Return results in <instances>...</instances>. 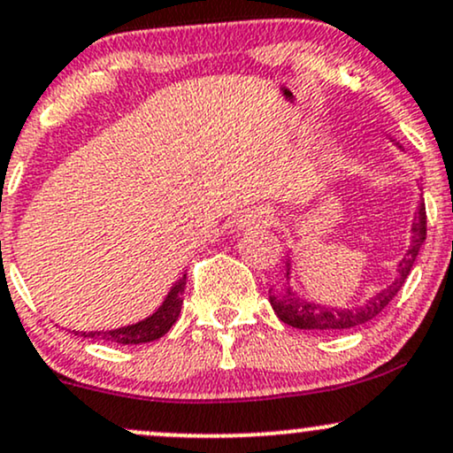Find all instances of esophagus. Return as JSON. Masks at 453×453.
<instances>
[{
	"label": "esophagus",
	"instance_id": "obj_1",
	"mask_svg": "<svg viewBox=\"0 0 453 453\" xmlns=\"http://www.w3.org/2000/svg\"><path fill=\"white\" fill-rule=\"evenodd\" d=\"M274 221V215H272L270 209H265V206H257V209H250L247 215H244V219H241V226L242 227H261V226H270V223Z\"/></svg>",
	"mask_w": 453,
	"mask_h": 453
}]
</instances>
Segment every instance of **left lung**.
<instances>
[{
	"label": "left lung",
	"instance_id": "8db88e82",
	"mask_svg": "<svg viewBox=\"0 0 453 453\" xmlns=\"http://www.w3.org/2000/svg\"><path fill=\"white\" fill-rule=\"evenodd\" d=\"M426 241V209L419 206L416 219H413L411 227V244L407 249V253L403 255L399 264V274L392 280V285L382 288L380 293L369 299L363 308L357 310H335V308H323L319 303H308L303 299H299L296 293L282 288L280 293H270V303L274 308V312L282 323L296 326V329H308V331H344L352 329V326H361L369 320H373L375 316L382 314L384 308L388 306L392 299L396 297V293L401 291V287L405 285L407 276H410L413 261H416L419 247Z\"/></svg>",
	"mask_w": 453,
	"mask_h": 453
}]
</instances>
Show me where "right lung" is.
<instances>
[{"label": "right lung", "mask_w": 453, "mask_h": 453, "mask_svg": "<svg viewBox=\"0 0 453 453\" xmlns=\"http://www.w3.org/2000/svg\"><path fill=\"white\" fill-rule=\"evenodd\" d=\"M183 291H185V276L177 285L173 287V291L168 293L166 302L162 303V308L157 310L156 314H151L150 319L141 320L137 325L130 326H119V329H111V331H73L75 335L81 337H92V340H103V342H111V344H145V342H154L157 337H162L168 329L174 325L179 312H181V303H183Z\"/></svg>", "instance_id": "obj_1"}]
</instances>
